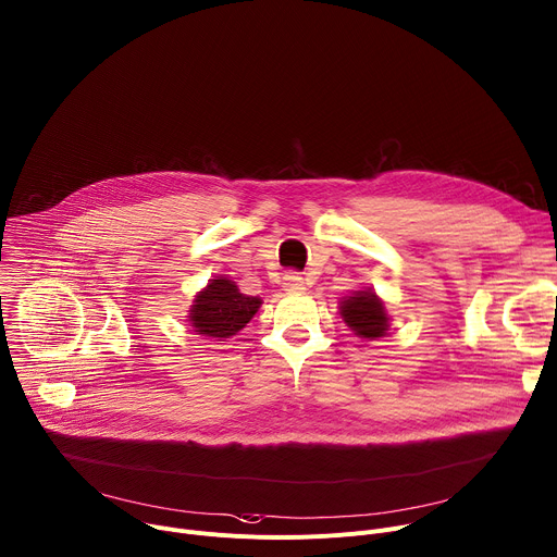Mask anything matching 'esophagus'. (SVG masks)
Segmentation results:
<instances>
[{"instance_id":"34e87169","label":"esophagus","mask_w":557,"mask_h":557,"mask_svg":"<svg viewBox=\"0 0 557 557\" xmlns=\"http://www.w3.org/2000/svg\"><path fill=\"white\" fill-rule=\"evenodd\" d=\"M282 286H284L286 293H301L306 288V282L299 273H286L282 277Z\"/></svg>"}]
</instances>
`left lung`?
<instances>
[{"label":"left lung","mask_w":557,"mask_h":557,"mask_svg":"<svg viewBox=\"0 0 557 557\" xmlns=\"http://www.w3.org/2000/svg\"><path fill=\"white\" fill-rule=\"evenodd\" d=\"M339 314L346 326L366 342H376L389 331L385 304L370 286L352 290L348 297H344L339 301Z\"/></svg>","instance_id":"8db88e82"}]
</instances>
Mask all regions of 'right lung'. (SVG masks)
Returning a JSON list of instances; mask_svg holds the SVG:
<instances>
[{
    "instance_id": "obj_1",
    "label": "right lung",
    "mask_w": 557,
    "mask_h": 557,
    "mask_svg": "<svg viewBox=\"0 0 557 557\" xmlns=\"http://www.w3.org/2000/svg\"><path fill=\"white\" fill-rule=\"evenodd\" d=\"M262 306V297L245 295L233 280L218 275L194 295L187 322L194 335L224 342L240 333Z\"/></svg>"
}]
</instances>
